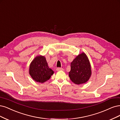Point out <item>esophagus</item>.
Returning <instances> with one entry per match:
<instances>
[{
  "instance_id": "1",
  "label": "esophagus",
  "mask_w": 120,
  "mask_h": 120,
  "mask_svg": "<svg viewBox=\"0 0 120 120\" xmlns=\"http://www.w3.org/2000/svg\"><path fill=\"white\" fill-rule=\"evenodd\" d=\"M56 70V71H63L64 69L63 68H57Z\"/></svg>"
}]
</instances>
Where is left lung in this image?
Masks as SVG:
<instances>
[{
  "instance_id": "8db88e82",
  "label": "left lung",
  "mask_w": 120,
  "mask_h": 120,
  "mask_svg": "<svg viewBox=\"0 0 120 120\" xmlns=\"http://www.w3.org/2000/svg\"><path fill=\"white\" fill-rule=\"evenodd\" d=\"M69 72L70 79L77 85L86 83L91 75V68L89 59L84 52L78 55L71 63Z\"/></svg>"
}]
</instances>
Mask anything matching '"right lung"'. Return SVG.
<instances>
[{"label":"right lung","mask_w":120,"mask_h":120,"mask_svg":"<svg viewBox=\"0 0 120 120\" xmlns=\"http://www.w3.org/2000/svg\"><path fill=\"white\" fill-rule=\"evenodd\" d=\"M29 72L34 80L43 83L50 78L54 71L49 68L46 57L40 55L32 61Z\"/></svg>","instance_id":"right-lung-1"}]
</instances>
